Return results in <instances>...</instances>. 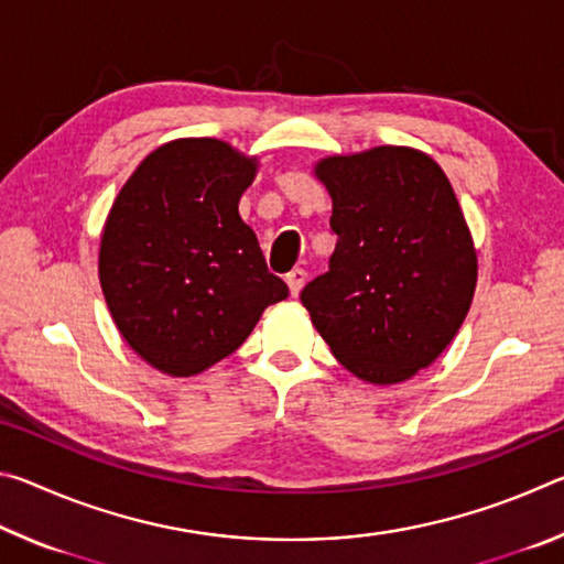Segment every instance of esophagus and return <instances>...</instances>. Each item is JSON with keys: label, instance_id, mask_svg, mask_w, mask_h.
I'll use <instances>...</instances> for the list:
<instances>
[{"label": "esophagus", "instance_id": "obj_1", "mask_svg": "<svg viewBox=\"0 0 564 564\" xmlns=\"http://www.w3.org/2000/svg\"><path fill=\"white\" fill-rule=\"evenodd\" d=\"M305 279H308V275H305L303 269H293L289 275H285V283H289L291 295H299L301 293V289L305 285Z\"/></svg>", "mask_w": 564, "mask_h": 564}]
</instances>
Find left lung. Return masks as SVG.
Segmentation results:
<instances>
[{"label":"left lung","instance_id":"8db88e82","mask_svg":"<svg viewBox=\"0 0 564 564\" xmlns=\"http://www.w3.org/2000/svg\"><path fill=\"white\" fill-rule=\"evenodd\" d=\"M316 176L338 243L301 303L343 368L366 383H403L451 346L473 303L477 256L455 191L408 147L328 156Z\"/></svg>","mask_w":564,"mask_h":564}]
</instances>
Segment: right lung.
I'll use <instances>...</instances> for the list:
<instances>
[{
  "label": "right lung",
  "mask_w": 564,
  "mask_h": 564,
  "mask_svg": "<svg viewBox=\"0 0 564 564\" xmlns=\"http://www.w3.org/2000/svg\"><path fill=\"white\" fill-rule=\"evenodd\" d=\"M256 159L218 139H176L119 191L99 248V281L123 340L149 366L188 378L241 346L289 295L238 216Z\"/></svg>",
  "instance_id": "add662e5"
}]
</instances>
